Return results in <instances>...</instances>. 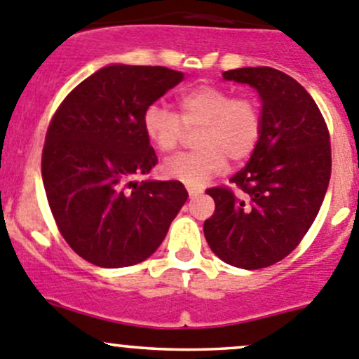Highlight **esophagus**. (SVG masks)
Instances as JSON below:
<instances>
[{
	"label": "esophagus",
	"mask_w": 359,
	"mask_h": 359,
	"mask_svg": "<svg viewBox=\"0 0 359 359\" xmlns=\"http://www.w3.org/2000/svg\"><path fill=\"white\" fill-rule=\"evenodd\" d=\"M187 193H189V198H196L200 196L201 191L196 189V187H187Z\"/></svg>",
	"instance_id": "34e87169"
}]
</instances>
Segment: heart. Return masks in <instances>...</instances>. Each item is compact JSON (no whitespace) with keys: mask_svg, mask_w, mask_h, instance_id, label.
I'll return each mask as SVG.
<instances>
[{"mask_svg":"<svg viewBox=\"0 0 359 359\" xmlns=\"http://www.w3.org/2000/svg\"><path fill=\"white\" fill-rule=\"evenodd\" d=\"M179 112L151 104L142 114V128L149 142L170 154L184 142L187 132L194 135L196 151L179 154L163 163V173L187 186H203L222 172L226 159L240 163L255 151L262 133V111L250 97H233L226 88L201 85L177 99Z\"/></svg>","mask_w":359,"mask_h":359,"instance_id":"obj_1","label":"heart"}]
</instances>
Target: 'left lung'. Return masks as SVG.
Listing matches in <instances>:
<instances>
[{"mask_svg":"<svg viewBox=\"0 0 359 359\" xmlns=\"http://www.w3.org/2000/svg\"><path fill=\"white\" fill-rule=\"evenodd\" d=\"M224 79L247 83L262 100V133L250 161L206 194L215 212L205 220L212 252L234 267L262 269L297 248L313 226L332 173L330 133L313 97L273 67H241Z\"/></svg>","mask_w":359,"mask_h":359,"instance_id":"8db88e82","label":"left lung"}]
</instances>
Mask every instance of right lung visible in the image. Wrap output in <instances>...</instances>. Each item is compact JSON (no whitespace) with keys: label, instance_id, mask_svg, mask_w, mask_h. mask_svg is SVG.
I'll use <instances>...</instances> for the list:
<instances>
[{"label":"right lung","instance_id":"add662e5","mask_svg":"<svg viewBox=\"0 0 359 359\" xmlns=\"http://www.w3.org/2000/svg\"><path fill=\"white\" fill-rule=\"evenodd\" d=\"M184 74L161 66L102 67L50 121L41 156L46 200L67 245L99 267L146 260L187 200L179 180H142L158 158L142 114Z\"/></svg>","mask_w":359,"mask_h":359}]
</instances>
